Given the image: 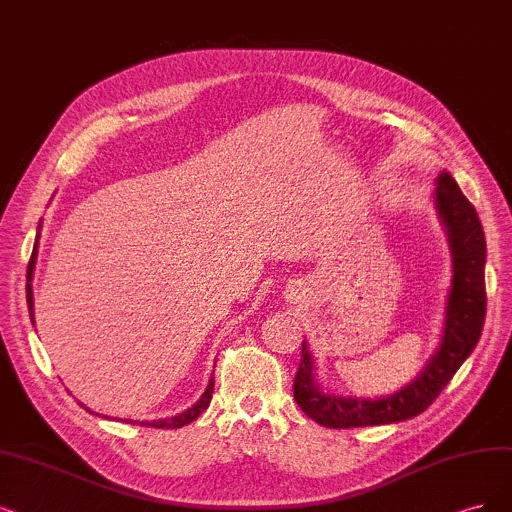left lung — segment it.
Here are the masks:
<instances>
[{
  "label": "left lung",
  "mask_w": 512,
  "mask_h": 512,
  "mask_svg": "<svg viewBox=\"0 0 512 512\" xmlns=\"http://www.w3.org/2000/svg\"><path fill=\"white\" fill-rule=\"evenodd\" d=\"M434 208L445 227L451 249V289L439 348L420 375L401 390L377 399L342 396L316 380L314 356L304 339L301 363L293 382L295 401L308 418L327 428H358L405 422L426 411L462 363L475 350L485 323V234L475 206L462 194L447 170L434 189Z\"/></svg>",
  "instance_id": "obj_1"
}]
</instances>
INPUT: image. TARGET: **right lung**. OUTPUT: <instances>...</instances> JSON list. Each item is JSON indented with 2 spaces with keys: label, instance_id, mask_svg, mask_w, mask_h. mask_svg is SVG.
Returning <instances> with one entry per match:
<instances>
[{
  "label": "right lung",
  "instance_id": "add662e5",
  "mask_svg": "<svg viewBox=\"0 0 512 512\" xmlns=\"http://www.w3.org/2000/svg\"><path fill=\"white\" fill-rule=\"evenodd\" d=\"M40 230H42V221H40V227H37V238H40ZM35 238V240H37ZM35 257H37V242L33 246V255H31V261H29V270H27V306H29V316H31V323L35 325V318H33V287H31V280H33V270H35ZM213 386H215V377H211L208 380V386L204 390V394L200 396V399L181 413L173 415V418H162V420H151V422H137V420H124L126 424H141V426H154V428H181L189 422H194L198 415L208 407V403H211L213 399ZM82 405V403H80ZM84 407V405H82ZM90 411V409H88Z\"/></svg>",
  "mask_w": 512,
  "mask_h": 512
}]
</instances>
